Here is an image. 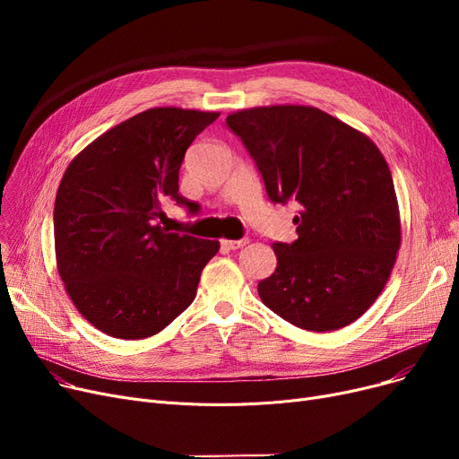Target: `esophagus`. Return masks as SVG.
<instances>
[{"label": "esophagus", "mask_w": 459, "mask_h": 459, "mask_svg": "<svg viewBox=\"0 0 459 459\" xmlns=\"http://www.w3.org/2000/svg\"><path fill=\"white\" fill-rule=\"evenodd\" d=\"M247 242H249L247 238H242V239H221V246H223L225 249L234 251V249H242Z\"/></svg>", "instance_id": "34e87169"}]
</instances>
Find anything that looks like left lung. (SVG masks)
<instances>
[{
    "label": "left lung",
    "instance_id": "1",
    "mask_svg": "<svg viewBox=\"0 0 459 459\" xmlns=\"http://www.w3.org/2000/svg\"><path fill=\"white\" fill-rule=\"evenodd\" d=\"M272 203H299L298 239L273 244L262 303L307 331H334L365 315L393 272L400 215L389 165L376 144L310 106L242 109L227 117Z\"/></svg>",
    "mask_w": 459,
    "mask_h": 459
}]
</instances>
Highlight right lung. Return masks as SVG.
<instances>
[{
	"mask_svg": "<svg viewBox=\"0 0 459 459\" xmlns=\"http://www.w3.org/2000/svg\"><path fill=\"white\" fill-rule=\"evenodd\" d=\"M220 113L154 108L94 139L57 189L54 239L66 292L115 339L156 334L191 305L220 242L158 225L161 203L195 212L178 193L184 154Z\"/></svg>",
	"mask_w": 459,
	"mask_h": 459,
	"instance_id": "right-lung-1",
	"label": "right lung"
}]
</instances>
